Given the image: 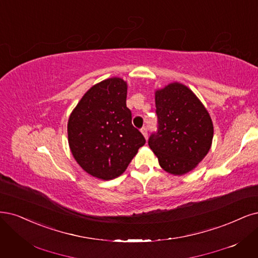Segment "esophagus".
<instances>
[{"label": "esophagus", "mask_w": 258, "mask_h": 258, "mask_svg": "<svg viewBox=\"0 0 258 258\" xmlns=\"http://www.w3.org/2000/svg\"><path fill=\"white\" fill-rule=\"evenodd\" d=\"M141 132H142V135L144 136V138L147 139V136H148V135H147V128H146V127H143V128L141 129Z\"/></svg>", "instance_id": "esophagus-1"}]
</instances>
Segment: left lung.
<instances>
[{
	"mask_svg": "<svg viewBox=\"0 0 258 258\" xmlns=\"http://www.w3.org/2000/svg\"><path fill=\"white\" fill-rule=\"evenodd\" d=\"M158 130L148 145L160 166L183 175L205 158L214 138V125L205 106L185 85L174 82L155 93Z\"/></svg>",
	"mask_w": 258,
	"mask_h": 258,
	"instance_id": "8db88e82",
	"label": "left lung"
}]
</instances>
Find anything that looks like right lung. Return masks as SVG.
Wrapping results in <instances>:
<instances>
[{
    "label": "right lung",
    "mask_w": 258,
    "mask_h": 258,
    "mask_svg": "<svg viewBox=\"0 0 258 258\" xmlns=\"http://www.w3.org/2000/svg\"><path fill=\"white\" fill-rule=\"evenodd\" d=\"M127 82L110 78L95 84L68 119V143L78 164L96 178L114 179L126 171L143 135L132 126L126 105Z\"/></svg>",
    "instance_id": "right-lung-1"
}]
</instances>
